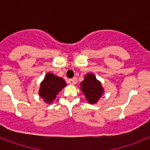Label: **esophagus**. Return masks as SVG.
Returning a JSON list of instances; mask_svg holds the SVG:
<instances>
[{"instance_id": "esophagus-1", "label": "esophagus", "mask_w": 150, "mask_h": 150, "mask_svg": "<svg viewBox=\"0 0 150 150\" xmlns=\"http://www.w3.org/2000/svg\"><path fill=\"white\" fill-rule=\"evenodd\" d=\"M68 82L71 85H75L77 83V79L76 78H74V79H68Z\"/></svg>"}]
</instances>
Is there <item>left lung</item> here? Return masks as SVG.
<instances>
[{"mask_svg":"<svg viewBox=\"0 0 150 150\" xmlns=\"http://www.w3.org/2000/svg\"><path fill=\"white\" fill-rule=\"evenodd\" d=\"M80 89L85 95L87 102L94 104L98 102L104 93L101 82L93 73H88L84 76V80L80 83Z\"/></svg>","mask_w":150,"mask_h":150,"instance_id":"8db88e82","label":"left lung"}]
</instances>
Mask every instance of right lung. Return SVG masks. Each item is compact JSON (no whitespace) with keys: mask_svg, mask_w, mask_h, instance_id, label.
Returning a JSON list of instances; mask_svg holds the SVG:
<instances>
[{"mask_svg":"<svg viewBox=\"0 0 150 150\" xmlns=\"http://www.w3.org/2000/svg\"><path fill=\"white\" fill-rule=\"evenodd\" d=\"M66 86V82L62 78L58 77L51 72H48L40 82L38 93L39 96L43 99L44 102L50 104L56 99L59 92L62 90Z\"/></svg>","mask_w":150,"mask_h":150,"instance_id":"add662e5","label":"right lung"}]
</instances>
